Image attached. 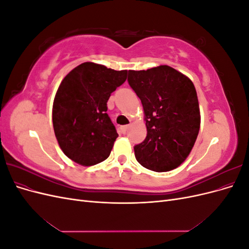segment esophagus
I'll return each mask as SVG.
<instances>
[{
  "label": "esophagus",
  "instance_id": "34e87169",
  "mask_svg": "<svg viewBox=\"0 0 249 249\" xmlns=\"http://www.w3.org/2000/svg\"><path fill=\"white\" fill-rule=\"evenodd\" d=\"M127 127H129V124L123 125V126H120V130H122V132H123V133H125V132H126V130H127Z\"/></svg>",
  "mask_w": 249,
  "mask_h": 249
}]
</instances>
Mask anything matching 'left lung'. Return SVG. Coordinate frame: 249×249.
<instances>
[{"label": "left lung", "mask_w": 249, "mask_h": 249, "mask_svg": "<svg viewBox=\"0 0 249 249\" xmlns=\"http://www.w3.org/2000/svg\"><path fill=\"white\" fill-rule=\"evenodd\" d=\"M130 86L141 101L146 138L135 145L136 160L149 170L170 171L189 156L200 127L192 81L168 65L129 71Z\"/></svg>", "instance_id": "obj_1"}]
</instances>
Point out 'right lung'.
<instances>
[{
  "label": "right lung",
  "mask_w": 249,
  "mask_h": 249,
  "mask_svg": "<svg viewBox=\"0 0 249 249\" xmlns=\"http://www.w3.org/2000/svg\"><path fill=\"white\" fill-rule=\"evenodd\" d=\"M127 71L84 62L60 83L53 104V126L60 148L82 166H92L110 156L118 137L107 114V102L125 82Z\"/></svg>",
  "instance_id": "1"
}]
</instances>
